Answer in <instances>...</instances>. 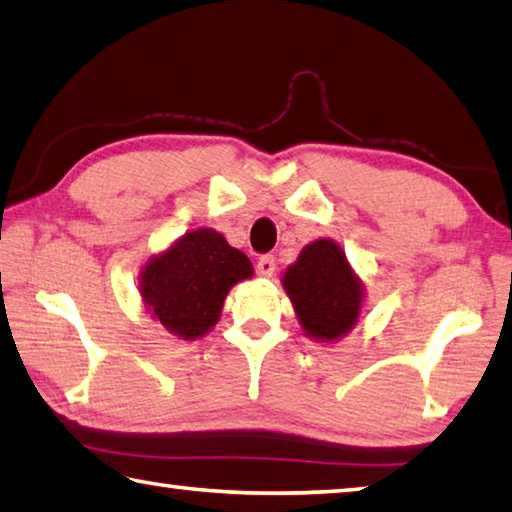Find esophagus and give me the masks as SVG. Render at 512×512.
<instances>
[{
  "label": "esophagus",
  "mask_w": 512,
  "mask_h": 512,
  "mask_svg": "<svg viewBox=\"0 0 512 512\" xmlns=\"http://www.w3.org/2000/svg\"><path fill=\"white\" fill-rule=\"evenodd\" d=\"M275 257L273 255H262L257 259V275H262V277H271L273 273H275Z\"/></svg>",
  "instance_id": "esophagus-1"
}]
</instances>
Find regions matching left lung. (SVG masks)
Wrapping results in <instances>:
<instances>
[{
  "label": "left lung",
  "instance_id": "obj_1",
  "mask_svg": "<svg viewBox=\"0 0 512 512\" xmlns=\"http://www.w3.org/2000/svg\"><path fill=\"white\" fill-rule=\"evenodd\" d=\"M284 288L306 336L333 342L358 322L362 284L336 241L318 239L302 248L286 268Z\"/></svg>",
  "mask_w": 512,
  "mask_h": 512
}]
</instances>
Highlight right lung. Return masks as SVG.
<instances>
[{"mask_svg": "<svg viewBox=\"0 0 512 512\" xmlns=\"http://www.w3.org/2000/svg\"><path fill=\"white\" fill-rule=\"evenodd\" d=\"M253 275V264L224 235L199 228L152 257L141 273L147 311L183 340H197L215 327L232 286Z\"/></svg>", "mask_w": 512, "mask_h": 512, "instance_id": "right-lung-1", "label": "right lung"}]
</instances>
